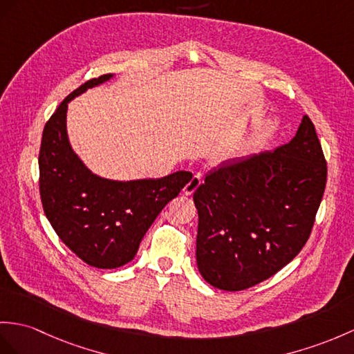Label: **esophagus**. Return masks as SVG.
I'll return each mask as SVG.
<instances>
[{
  "label": "esophagus",
  "instance_id": "1",
  "mask_svg": "<svg viewBox=\"0 0 354 354\" xmlns=\"http://www.w3.org/2000/svg\"><path fill=\"white\" fill-rule=\"evenodd\" d=\"M200 185H201V177L200 176H194L192 178H191V182H189L186 186H185V189H183V192L186 194V195H192L198 187H200Z\"/></svg>",
  "mask_w": 354,
  "mask_h": 354
}]
</instances>
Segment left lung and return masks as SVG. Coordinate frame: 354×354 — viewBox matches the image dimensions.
I'll return each mask as SVG.
<instances>
[{
    "label": "left lung",
    "mask_w": 354,
    "mask_h": 354,
    "mask_svg": "<svg viewBox=\"0 0 354 354\" xmlns=\"http://www.w3.org/2000/svg\"><path fill=\"white\" fill-rule=\"evenodd\" d=\"M326 180L327 163L308 115L288 144L210 171L194 194L203 278L240 291L279 272L311 236Z\"/></svg>",
    "instance_id": "1"
}]
</instances>
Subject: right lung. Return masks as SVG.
<instances>
[{"label": "right lung", "mask_w": 354, "mask_h": 354, "mask_svg": "<svg viewBox=\"0 0 354 354\" xmlns=\"http://www.w3.org/2000/svg\"><path fill=\"white\" fill-rule=\"evenodd\" d=\"M111 77H93L59 103L43 129L39 153L43 212L62 242L97 269L133 260L158 214L192 178V172L177 171L162 178L115 182L93 174L76 156L66 131L67 103Z\"/></svg>", "instance_id": "obj_1"}]
</instances>
